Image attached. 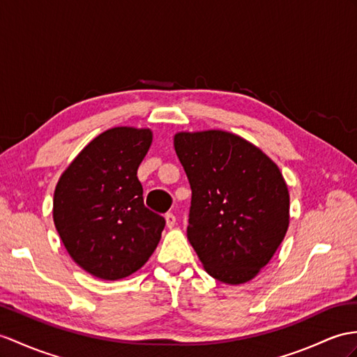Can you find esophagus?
Wrapping results in <instances>:
<instances>
[{
  "instance_id": "1",
  "label": "esophagus",
  "mask_w": 357,
  "mask_h": 357,
  "mask_svg": "<svg viewBox=\"0 0 357 357\" xmlns=\"http://www.w3.org/2000/svg\"><path fill=\"white\" fill-rule=\"evenodd\" d=\"M165 220H167V225H168V229H172L174 227V225H176V215H174V213H167V215H165Z\"/></svg>"
}]
</instances>
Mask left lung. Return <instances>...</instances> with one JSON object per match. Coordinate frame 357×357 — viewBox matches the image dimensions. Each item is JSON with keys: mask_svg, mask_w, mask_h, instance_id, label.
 <instances>
[{"mask_svg": "<svg viewBox=\"0 0 357 357\" xmlns=\"http://www.w3.org/2000/svg\"><path fill=\"white\" fill-rule=\"evenodd\" d=\"M192 199L188 239L213 279L229 284L257 275L289 225V192L279 167L222 130L174 136Z\"/></svg>", "mask_w": 357, "mask_h": 357, "instance_id": "left-lung-1", "label": "left lung"}]
</instances>
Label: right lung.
Masks as SVG:
<instances>
[{
	"instance_id": "right-lung-1",
	"label": "right lung",
	"mask_w": 357,
	"mask_h": 357,
	"mask_svg": "<svg viewBox=\"0 0 357 357\" xmlns=\"http://www.w3.org/2000/svg\"><path fill=\"white\" fill-rule=\"evenodd\" d=\"M153 141L149 128L115 127L91 141L59 178L53 218L69 256L102 280L145 265L165 218L144 204L137 168Z\"/></svg>"
}]
</instances>
